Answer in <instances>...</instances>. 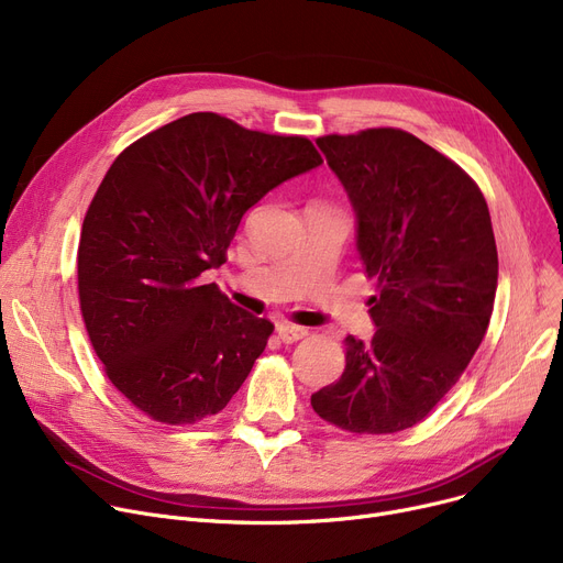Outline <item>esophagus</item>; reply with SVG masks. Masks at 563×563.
Masks as SVG:
<instances>
[{
  "label": "esophagus",
  "instance_id": "1",
  "mask_svg": "<svg viewBox=\"0 0 563 563\" xmlns=\"http://www.w3.org/2000/svg\"><path fill=\"white\" fill-rule=\"evenodd\" d=\"M276 331H278V338H280L283 342H287V344L299 342V340H303V338L308 335V329L294 327V323H287V321H280L278 327H276Z\"/></svg>",
  "mask_w": 563,
  "mask_h": 563
}]
</instances>
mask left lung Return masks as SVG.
Returning <instances> with one entry per match:
<instances>
[{"label": "left lung", "instance_id": "8db88e82", "mask_svg": "<svg viewBox=\"0 0 563 563\" xmlns=\"http://www.w3.org/2000/svg\"><path fill=\"white\" fill-rule=\"evenodd\" d=\"M356 214V249L376 278L372 340L349 335L340 380L312 395L351 433L418 424L479 349L493 314L497 249L470 175L404 130L317 139Z\"/></svg>", "mask_w": 563, "mask_h": 563}]
</instances>
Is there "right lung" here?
Returning <instances> with one entry per match:
<instances>
[{
    "label": "right lung",
    "instance_id": "add662e5",
    "mask_svg": "<svg viewBox=\"0 0 563 563\" xmlns=\"http://www.w3.org/2000/svg\"><path fill=\"white\" fill-rule=\"evenodd\" d=\"M321 164L303 136L198 111L115 157L84 217L79 306L109 380L157 422L191 424L242 388L274 323L230 303L219 269L242 217Z\"/></svg>",
    "mask_w": 563,
    "mask_h": 563
}]
</instances>
